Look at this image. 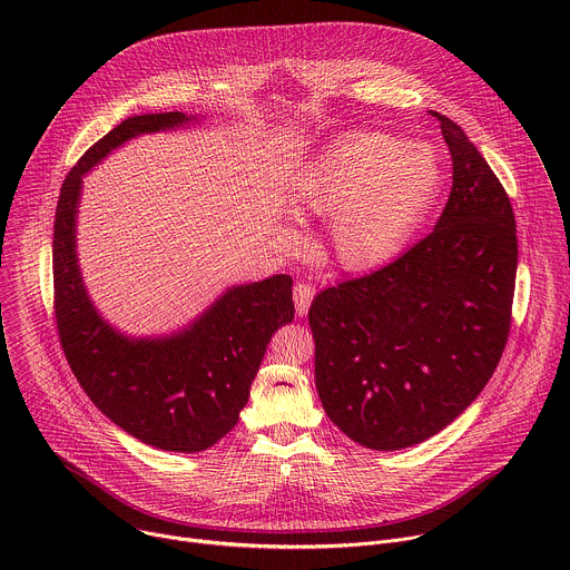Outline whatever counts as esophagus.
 Instances as JSON below:
<instances>
[{"label":"esophagus","mask_w":570,"mask_h":570,"mask_svg":"<svg viewBox=\"0 0 570 570\" xmlns=\"http://www.w3.org/2000/svg\"><path fill=\"white\" fill-rule=\"evenodd\" d=\"M313 295H315V288H313L311 284H304V282L295 284L293 297H295V311H297L299 317L306 315V311H308V306H311V302H313Z\"/></svg>","instance_id":"esophagus-1"}]
</instances>
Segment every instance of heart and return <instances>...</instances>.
<instances>
[{"mask_svg": "<svg viewBox=\"0 0 570 570\" xmlns=\"http://www.w3.org/2000/svg\"><path fill=\"white\" fill-rule=\"evenodd\" d=\"M444 185L438 150L376 130L347 132L291 178L286 205L299 218H324L322 248L338 268L367 273L392 262L426 220ZM275 243L295 250L302 236L279 220Z\"/></svg>", "mask_w": 570, "mask_h": 570, "instance_id": "1", "label": "heart"}]
</instances>
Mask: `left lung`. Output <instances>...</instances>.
I'll return each mask as SVG.
<instances>
[{
  "label": "left lung",
  "mask_w": 570,
  "mask_h": 570,
  "mask_svg": "<svg viewBox=\"0 0 570 570\" xmlns=\"http://www.w3.org/2000/svg\"><path fill=\"white\" fill-rule=\"evenodd\" d=\"M435 117L453 161L435 229L390 266L320 291L308 308L322 409L374 451L420 444L462 415L510 334V198L462 128Z\"/></svg>",
  "instance_id": "left-lung-1"
}]
</instances>
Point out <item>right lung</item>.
<instances>
[{
    "label": "right lung",
    "mask_w": 570,
    "mask_h": 570,
    "mask_svg": "<svg viewBox=\"0 0 570 570\" xmlns=\"http://www.w3.org/2000/svg\"><path fill=\"white\" fill-rule=\"evenodd\" d=\"M200 117L153 112L124 119L62 183L53 220L58 334L73 376L97 409L135 440L176 453L214 446L248 403L273 334L295 315L293 279L273 275L225 288L185 327L128 336L92 302L76 253L83 178L139 135L189 128Z\"/></svg>",
    "instance_id": "right-lung-1"
}]
</instances>
